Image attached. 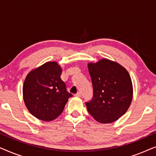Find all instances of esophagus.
<instances>
[{"label": "esophagus", "instance_id": "obj_1", "mask_svg": "<svg viewBox=\"0 0 156 156\" xmlns=\"http://www.w3.org/2000/svg\"><path fill=\"white\" fill-rule=\"evenodd\" d=\"M75 97H81V93L80 92H77L76 94H74Z\"/></svg>", "mask_w": 156, "mask_h": 156}]
</instances>
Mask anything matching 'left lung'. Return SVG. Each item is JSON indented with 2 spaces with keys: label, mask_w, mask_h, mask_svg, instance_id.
Here are the masks:
<instances>
[{
  "label": "left lung",
  "mask_w": 156,
  "mask_h": 156,
  "mask_svg": "<svg viewBox=\"0 0 156 156\" xmlns=\"http://www.w3.org/2000/svg\"><path fill=\"white\" fill-rule=\"evenodd\" d=\"M93 99L87 110L98 122L110 123L127 112L133 98V85L126 69L116 62L101 59L88 63Z\"/></svg>",
  "instance_id": "left-lung-1"
}]
</instances>
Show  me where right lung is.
<instances>
[{
  "label": "right lung",
  "instance_id": "add662e5",
  "mask_svg": "<svg viewBox=\"0 0 156 156\" xmlns=\"http://www.w3.org/2000/svg\"><path fill=\"white\" fill-rule=\"evenodd\" d=\"M62 67L48 62L27 74L23 87V100L30 113L44 121L57 118L72 97L61 80Z\"/></svg>",
  "mask_w": 156,
  "mask_h": 156
}]
</instances>
